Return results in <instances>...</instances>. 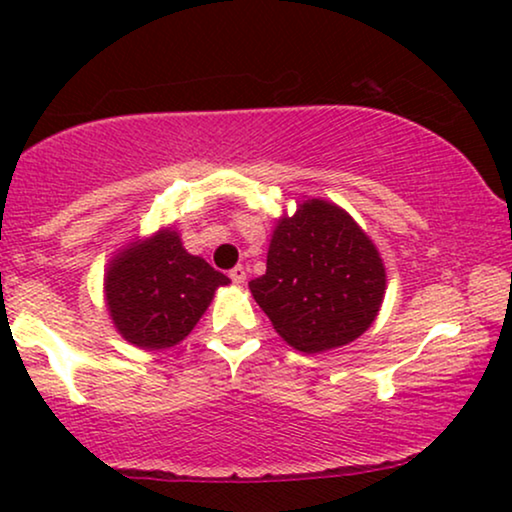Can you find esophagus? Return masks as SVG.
I'll return each mask as SVG.
<instances>
[{
	"instance_id": "34e87169",
	"label": "esophagus",
	"mask_w": 512,
	"mask_h": 512,
	"mask_svg": "<svg viewBox=\"0 0 512 512\" xmlns=\"http://www.w3.org/2000/svg\"><path fill=\"white\" fill-rule=\"evenodd\" d=\"M230 279H233V284H244L247 282V268H244V265H235V268L230 270Z\"/></svg>"
}]
</instances>
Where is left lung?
I'll list each match as a JSON object with an SVG mask.
<instances>
[{
    "mask_svg": "<svg viewBox=\"0 0 512 512\" xmlns=\"http://www.w3.org/2000/svg\"><path fill=\"white\" fill-rule=\"evenodd\" d=\"M387 272L345 209L305 200L277 221L265 275L249 289L275 331L300 352L349 345L380 312Z\"/></svg>",
    "mask_w": 512,
    "mask_h": 512,
    "instance_id": "obj_1",
    "label": "left lung"
}]
</instances>
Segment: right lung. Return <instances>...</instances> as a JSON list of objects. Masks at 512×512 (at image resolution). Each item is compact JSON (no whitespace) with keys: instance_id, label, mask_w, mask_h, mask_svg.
I'll use <instances>...</instances> for the list:
<instances>
[{"instance_id":"add662e5","label":"right lung","mask_w":512,"mask_h":512,"mask_svg":"<svg viewBox=\"0 0 512 512\" xmlns=\"http://www.w3.org/2000/svg\"><path fill=\"white\" fill-rule=\"evenodd\" d=\"M230 279L181 247L165 228L123 249L104 275V296L118 333L142 349H167L186 338Z\"/></svg>"}]
</instances>
